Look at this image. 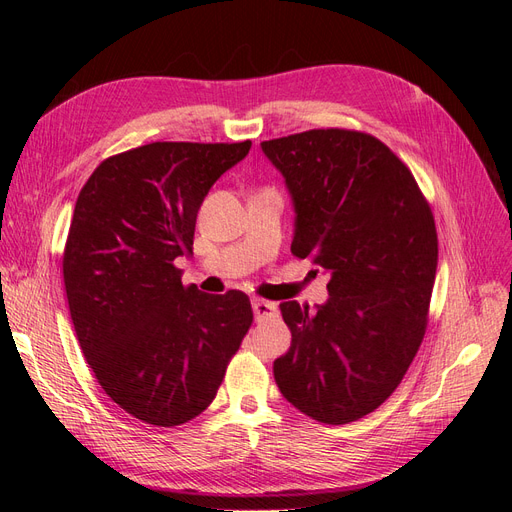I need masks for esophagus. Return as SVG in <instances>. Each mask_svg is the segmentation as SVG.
I'll use <instances>...</instances> for the list:
<instances>
[{
	"label": "esophagus",
	"mask_w": 512,
	"mask_h": 512,
	"mask_svg": "<svg viewBox=\"0 0 512 512\" xmlns=\"http://www.w3.org/2000/svg\"><path fill=\"white\" fill-rule=\"evenodd\" d=\"M252 312H254L256 320H267V318H273L277 314V305L271 303V301H265V299H254L252 301Z\"/></svg>",
	"instance_id": "esophagus-1"
}]
</instances>
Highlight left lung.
Segmentation results:
<instances>
[{
    "instance_id": "8db88e82",
    "label": "left lung",
    "mask_w": 512,
    "mask_h": 512,
    "mask_svg": "<svg viewBox=\"0 0 512 512\" xmlns=\"http://www.w3.org/2000/svg\"><path fill=\"white\" fill-rule=\"evenodd\" d=\"M260 149L292 200V254L329 275L316 312L280 303L292 342L273 376L294 408L344 425L397 389L423 342L436 224L408 166L374 136L309 130Z\"/></svg>"
}]
</instances>
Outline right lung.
<instances>
[{
    "label": "right lung",
    "mask_w": 512,
    "mask_h": 512,
    "mask_svg": "<svg viewBox=\"0 0 512 512\" xmlns=\"http://www.w3.org/2000/svg\"><path fill=\"white\" fill-rule=\"evenodd\" d=\"M252 143H149L104 160L76 198L64 284L89 367L119 408L158 427L218 393L252 324L247 294L181 284L200 205Z\"/></svg>",
    "instance_id": "1"
}]
</instances>
